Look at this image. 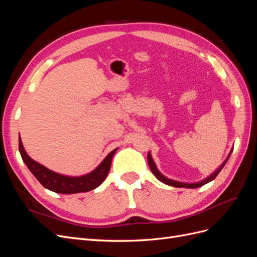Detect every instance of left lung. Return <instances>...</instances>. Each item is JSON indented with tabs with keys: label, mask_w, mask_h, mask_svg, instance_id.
Wrapping results in <instances>:
<instances>
[{
	"label": "left lung",
	"mask_w": 257,
	"mask_h": 257,
	"mask_svg": "<svg viewBox=\"0 0 257 257\" xmlns=\"http://www.w3.org/2000/svg\"><path fill=\"white\" fill-rule=\"evenodd\" d=\"M232 151V150H231ZM229 157H230V153H229V155L227 157V159L224 161V163L223 164L217 168L215 172L211 175V176H209L208 178H206L205 180H203V181H200V182H197V183H183V182H179V181H175V180H172V179H168V178H166L165 176H163L159 170H158V168H157V166H155V163L153 162V160H152V157H151V154H150V152L148 153V155H147V159H148V164H149V167H150V169H151V172H152V174L157 177L159 180L161 181V182H163V183H165V184H168V185H172V186H175V188H186V189H196V188H199V186H203V185H205L206 183H208V182H210V181H212L213 179H215V177L219 175V173L221 172L222 170V168L224 167V165L226 164V162H227V160L229 159Z\"/></svg>",
	"instance_id": "left-lung-1"
}]
</instances>
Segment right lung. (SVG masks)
Segmentation results:
<instances>
[{
  "mask_svg": "<svg viewBox=\"0 0 257 257\" xmlns=\"http://www.w3.org/2000/svg\"><path fill=\"white\" fill-rule=\"evenodd\" d=\"M118 149L112 150L105 160L92 173L81 177H67L51 172L48 168L38 164L27 154L19 137V151L21 158L35 178L44 188L60 194H74L94 190L105 180L111 166L113 154Z\"/></svg>",
  "mask_w": 257,
  "mask_h": 257,
  "instance_id": "obj_1",
  "label": "right lung"
}]
</instances>
